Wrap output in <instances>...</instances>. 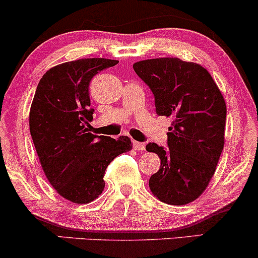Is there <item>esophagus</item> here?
Returning <instances> with one entry per match:
<instances>
[{
  "label": "esophagus",
  "mask_w": 258,
  "mask_h": 258,
  "mask_svg": "<svg viewBox=\"0 0 258 258\" xmlns=\"http://www.w3.org/2000/svg\"><path fill=\"white\" fill-rule=\"evenodd\" d=\"M133 148H135L136 150L143 151V150H145V144H144V143H142V142L133 141Z\"/></svg>",
  "instance_id": "1"
}]
</instances>
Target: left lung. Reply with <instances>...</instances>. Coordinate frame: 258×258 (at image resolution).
<instances>
[{
  "label": "left lung",
  "mask_w": 258,
  "mask_h": 258,
  "mask_svg": "<svg viewBox=\"0 0 258 258\" xmlns=\"http://www.w3.org/2000/svg\"><path fill=\"white\" fill-rule=\"evenodd\" d=\"M133 70L154 94L157 115L173 119L167 147H145L161 159L149 187L163 203L184 206L201 196L215 173L225 144V99L209 72L194 62L151 58Z\"/></svg>",
  "instance_id": "left-lung-1"
}]
</instances>
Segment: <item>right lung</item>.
Instances as JSON below:
<instances>
[{
	"label": "right lung",
	"instance_id": "1",
	"mask_svg": "<svg viewBox=\"0 0 258 258\" xmlns=\"http://www.w3.org/2000/svg\"><path fill=\"white\" fill-rule=\"evenodd\" d=\"M108 58H82L50 68L36 89L30 132L39 162L57 194L73 203H90L104 188L108 164L131 149V139L95 136L89 86L96 74L115 66Z\"/></svg>",
	"mask_w": 258,
	"mask_h": 258
}]
</instances>
